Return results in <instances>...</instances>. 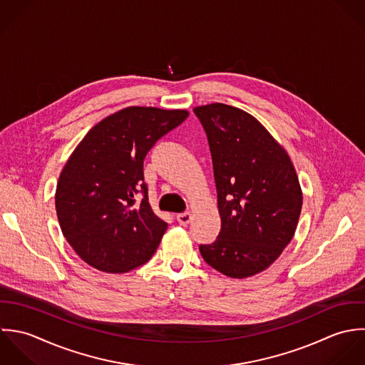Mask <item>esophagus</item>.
Returning a JSON list of instances; mask_svg holds the SVG:
<instances>
[{
  "mask_svg": "<svg viewBox=\"0 0 365 365\" xmlns=\"http://www.w3.org/2000/svg\"><path fill=\"white\" fill-rule=\"evenodd\" d=\"M176 220L180 225H187L192 221V215L190 213H180L176 216Z\"/></svg>",
  "mask_w": 365,
  "mask_h": 365,
  "instance_id": "34e87169",
  "label": "esophagus"
}]
</instances>
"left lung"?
<instances>
[{
	"mask_svg": "<svg viewBox=\"0 0 365 365\" xmlns=\"http://www.w3.org/2000/svg\"><path fill=\"white\" fill-rule=\"evenodd\" d=\"M209 140L221 230L200 245L203 259L230 278L265 271L291 242L303 195L285 148L251 114L213 103L193 108Z\"/></svg>",
	"mask_w": 365,
	"mask_h": 365,
	"instance_id": "8db88e82",
	"label": "left lung"
}]
</instances>
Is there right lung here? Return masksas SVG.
<instances>
[{
	"label": "right lung",
	"instance_id": "add662e5",
	"mask_svg": "<svg viewBox=\"0 0 365 365\" xmlns=\"http://www.w3.org/2000/svg\"><path fill=\"white\" fill-rule=\"evenodd\" d=\"M187 115L186 110L127 107L96 124L76 146L61 172L55 205L65 238L93 268L124 274L155 254L168 224L148 202L144 159ZM140 191L145 197L137 205Z\"/></svg>",
	"mask_w": 365,
	"mask_h": 365
}]
</instances>
